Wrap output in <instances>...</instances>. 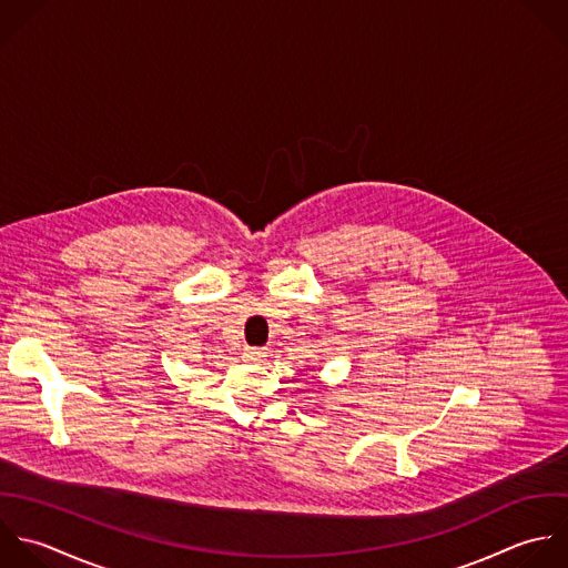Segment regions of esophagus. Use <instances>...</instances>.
I'll return each instance as SVG.
<instances>
[{
	"mask_svg": "<svg viewBox=\"0 0 568 568\" xmlns=\"http://www.w3.org/2000/svg\"><path fill=\"white\" fill-rule=\"evenodd\" d=\"M265 349L263 347H245L243 349V358L247 361V363H258V361H263L265 358Z\"/></svg>",
	"mask_w": 568,
	"mask_h": 568,
	"instance_id": "esophagus-1",
	"label": "esophagus"
}]
</instances>
